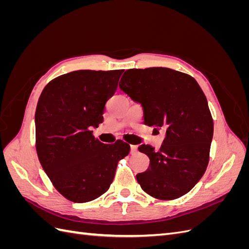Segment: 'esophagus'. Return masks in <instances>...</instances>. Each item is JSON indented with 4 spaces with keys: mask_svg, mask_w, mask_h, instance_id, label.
I'll return each instance as SVG.
<instances>
[{
    "mask_svg": "<svg viewBox=\"0 0 249 249\" xmlns=\"http://www.w3.org/2000/svg\"><path fill=\"white\" fill-rule=\"evenodd\" d=\"M137 153V146L136 145H131V154Z\"/></svg>",
    "mask_w": 249,
    "mask_h": 249,
    "instance_id": "1",
    "label": "esophagus"
}]
</instances>
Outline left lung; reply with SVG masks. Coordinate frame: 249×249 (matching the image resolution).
<instances>
[{
    "mask_svg": "<svg viewBox=\"0 0 249 249\" xmlns=\"http://www.w3.org/2000/svg\"><path fill=\"white\" fill-rule=\"evenodd\" d=\"M119 88L141 104L144 124L166 132L159 150L142 144L149 158L137 182L150 196L176 199L189 192L205 173L214 124L198 83L184 72L166 67L132 69L123 74Z\"/></svg>",
    "mask_w": 249,
    "mask_h": 249,
    "instance_id": "1",
    "label": "left lung"
}]
</instances>
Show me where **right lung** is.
<instances>
[{"label":"right lung","instance_id":"right-lung-1","mask_svg":"<svg viewBox=\"0 0 249 249\" xmlns=\"http://www.w3.org/2000/svg\"><path fill=\"white\" fill-rule=\"evenodd\" d=\"M124 70L76 71L44 87L35 112L36 152L59 193L73 202L106 192L130 145L105 144L91 131L103 123L105 105L115 93Z\"/></svg>","mask_w":249,"mask_h":249}]
</instances>
